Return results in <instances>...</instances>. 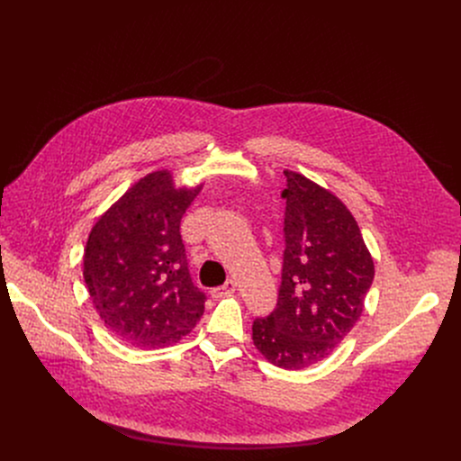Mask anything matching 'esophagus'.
Instances as JSON below:
<instances>
[{"label":"esophagus","instance_id":"34e87169","mask_svg":"<svg viewBox=\"0 0 461 461\" xmlns=\"http://www.w3.org/2000/svg\"><path fill=\"white\" fill-rule=\"evenodd\" d=\"M235 290H237V283H235V281H231V279H228L222 286L213 288V290H212V295H213V297H222V295L235 294Z\"/></svg>","mask_w":461,"mask_h":461}]
</instances>
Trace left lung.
Here are the masks:
<instances>
[{"label":"left lung","mask_w":461,"mask_h":461,"mask_svg":"<svg viewBox=\"0 0 461 461\" xmlns=\"http://www.w3.org/2000/svg\"><path fill=\"white\" fill-rule=\"evenodd\" d=\"M285 251L277 304L253 321V345L276 366L308 368L330 356L363 313L374 260L336 194L285 171Z\"/></svg>","instance_id":"obj_1"}]
</instances>
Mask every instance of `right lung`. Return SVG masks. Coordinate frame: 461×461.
Returning <instances> with one entry per match:
<instances>
[{"instance_id": "1", "label": "right lung", "mask_w": 461, "mask_h": 461, "mask_svg": "<svg viewBox=\"0 0 461 461\" xmlns=\"http://www.w3.org/2000/svg\"><path fill=\"white\" fill-rule=\"evenodd\" d=\"M201 185L175 187L155 171L129 187L93 226L84 279L109 330L140 348L180 341L204 313L206 294L187 270L180 221Z\"/></svg>"}]
</instances>
